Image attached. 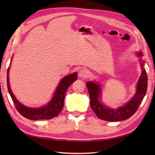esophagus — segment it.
Masks as SVG:
<instances>
[{"mask_svg": "<svg viewBox=\"0 0 155 155\" xmlns=\"http://www.w3.org/2000/svg\"><path fill=\"white\" fill-rule=\"evenodd\" d=\"M78 76L79 78H86L88 77V71L86 68H82L81 70H80L79 72H78Z\"/></svg>", "mask_w": 155, "mask_h": 155, "instance_id": "34e87169", "label": "esophagus"}]
</instances>
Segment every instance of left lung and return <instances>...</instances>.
Here are the masks:
<instances>
[{"label":"left lung","mask_w":155,"mask_h":155,"mask_svg":"<svg viewBox=\"0 0 155 155\" xmlns=\"http://www.w3.org/2000/svg\"><path fill=\"white\" fill-rule=\"evenodd\" d=\"M136 55L139 58V62L141 69V74L136 86V93L130 100L128 101L123 106L117 108H112L107 107L101 101L102 89L101 84L96 81H88L87 83L88 93H89L91 107L97 117L101 120L109 122H118L125 120L136 113L141 102L145 96L148 77L146 70L144 68V61L142 60L143 52H137Z\"/></svg>","instance_id":"8db88e82"}]
</instances>
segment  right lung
<instances>
[{"mask_svg":"<svg viewBox=\"0 0 155 155\" xmlns=\"http://www.w3.org/2000/svg\"><path fill=\"white\" fill-rule=\"evenodd\" d=\"M12 59V57L11 58V61ZM10 66L7 71V78H6L7 88L8 93L10 95H11L13 103H14L18 113L22 116L32 120L42 119L48 120L51 119V118L55 117H57L58 114L60 113V112L62 110V108H63L64 96L67 88L75 81L77 80V72H75L74 73L68 74L62 78L61 81L59 82L57 89H56L53 94V97H52L51 100L47 104L41 107L34 108L25 106L24 104H21L16 99L15 95L13 94L9 83L8 74Z\"/></svg>","mask_w":155,"mask_h":155,"instance_id":"add662e5","label":"right lung"}]
</instances>
